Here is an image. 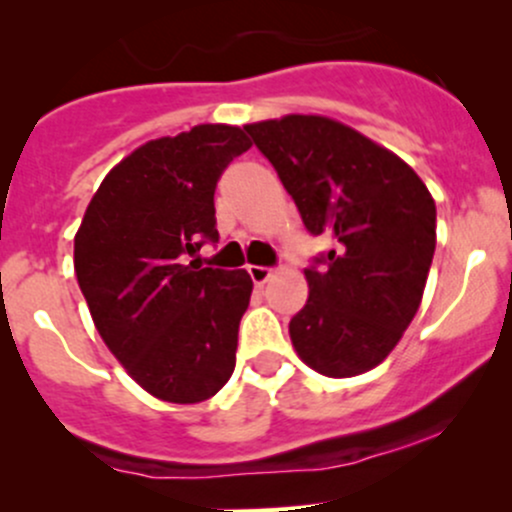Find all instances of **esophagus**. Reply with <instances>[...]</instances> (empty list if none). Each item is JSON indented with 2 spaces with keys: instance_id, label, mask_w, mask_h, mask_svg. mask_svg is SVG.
Returning <instances> with one entry per match:
<instances>
[{
  "instance_id": "34e87169",
  "label": "esophagus",
  "mask_w": 512,
  "mask_h": 512,
  "mask_svg": "<svg viewBox=\"0 0 512 512\" xmlns=\"http://www.w3.org/2000/svg\"><path fill=\"white\" fill-rule=\"evenodd\" d=\"M249 275H251V280H254V285L261 287L273 278V271L271 268H263V266H249Z\"/></svg>"
}]
</instances>
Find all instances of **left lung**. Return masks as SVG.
Wrapping results in <instances>:
<instances>
[{
  "label": "left lung",
  "instance_id": "1",
  "mask_svg": "<svg viewBox=\"0 0 512 512\" xmlns=\"http://www.w3.org/2000/svg\"><path fill=\"white\" fill-rule=\"evenodd\" d=\"M275 166L304 227L326 234L324 268H307V304L290 338L307 367L355 377L392 353L421 307L435 251V200L392 149L326 116L244 125Z\"/></svg>",
  "mask_w": 512,
  "mask_h": 512
}]
</instances>
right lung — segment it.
I'll return each mask as SVG.
<instances>
[{
  "instance_id": "right-lung-1",
  "label": "right lung",
  "mask_w": 512,
  "mask_h": 512,
  "mask_svg": "<svg viewBox=\"0 0 512 512\" xmlns=\"http://www.w3.org/2000/svg\"><path fill=\"white\" fill-rule=\"evenodd\" d=\"M249 147L225 123L149 140L108 171L74 234L96 331L132 380L169 404L215 396L237 363L254 283L246 271H198L183 254L220 239L217 179Z\"/></svg>"
}]
</instances>
